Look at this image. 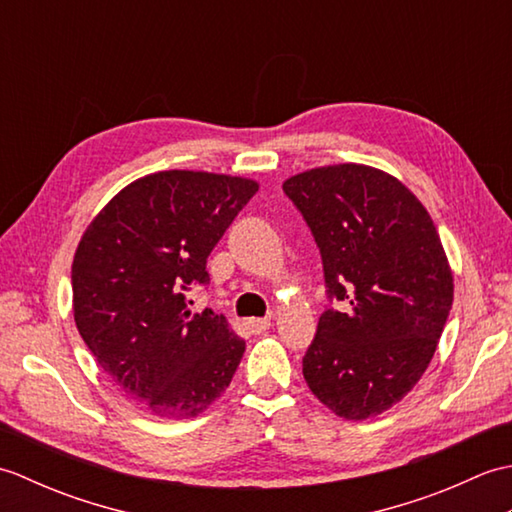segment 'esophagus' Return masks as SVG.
<instances>
[{"instance_id": "34e87169", "label": "esophagus", "mask_w": 512, "mask_h": 512, "mask_svg": "<svg viewBox=\"0 0 512 512\" xmlns=\"http://www.w3.org/2000/svg\"><path fill=\"white\" fill-rule=\"evenodd\" d=\"M246 328L250 334H264L270 328V319H248Z\"/></svg>"}]
</instances>
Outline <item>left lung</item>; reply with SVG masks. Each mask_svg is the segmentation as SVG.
<instances>
[{
  "mask_svg": "<svg viewBox=\"0 0 512 512\" xmlns=\"http://www.w3.org/2000/svg\"><path fill=\"white\" fill-rule=\"evenodd\" d=\"M284 193L319 246L330 301L303 378L336 416H378L418 383L449 319L453 275L440 235L405 184L365 165L310 169Z\"/></svg>",
  "mask_w": 512,
  "mask_h": 512,
  "instance_id": "1",
  "label": "left lung"
}]
</instances>
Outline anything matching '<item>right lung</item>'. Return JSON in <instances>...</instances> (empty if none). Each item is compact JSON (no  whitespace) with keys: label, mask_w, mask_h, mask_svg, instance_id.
<instances>
[{"label":"right lung","mask_w":512,"mask_h":512,"mask_svg":"<svg viewBox=\"0 0 512 512\" xmlns=\"http://www.w3.org/2000/svg\"><path fill=\"white\" fill-rule=\"evenodd\" d=\"M257 182L158 171L129 184L83 233L72 262L74 321L96 363L160 418H195L231 385L246 343L222 314L191 312L206 259Z\"/></svg>","instance_id":"right-lung-1"}]
</instances>
